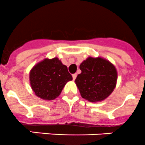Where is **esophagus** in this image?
<instances>
[{
  "instance_id": "esophagus-1",
  "label": "esophagus",
  "mask_w": 145,
  "mask_h": 145,
  "mask_svg": "<svg viewBox=\"0 0 145 145\" xmlns=\"http://www.w3.org/2000/svg\"><path fill=\"white\" fill-rule=\"evenodd\" d=\"M77 78V74H73V75H72V79L75 80V78Z\"/></svg>"
}]
</instances>
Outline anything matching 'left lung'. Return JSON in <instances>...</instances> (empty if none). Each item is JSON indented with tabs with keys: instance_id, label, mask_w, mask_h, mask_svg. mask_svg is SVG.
<instances>
[{
	"instance_id": "left-lung-1",
	"label": "left lung",
	"mask_w": 145,
	"mask_h": 145,
	"mask_svg": "<svg viewBox=\"0 0 145 145\" xmlns=\"http://www.w3.org/2000/svg\"><path fill=\"white\" fill-rule=\"evenodd\" d=\"M81 73L75 83L83 99L91 102L106 99L116 87L117 72L109 61L101 57H88L80 65Z\"/></svg>"
}]
</instances>
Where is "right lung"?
I'll return each instance as SVG.
<instances>
[{"label":"right lung","mask_w":145,"mask_h":145,"mask_svg":"<svg viewBox=\"0 0 145 145\" xmlns=\"http://www.w3.org/2000/svg\"><path fill=\"white\" fill-rule=\"evenodd\" d=\"M31 88L38 97L44 100H54L62 92L67 82L72 80L66 65L57 57L44 59L30 71Z\"/></svg>","instance_id":"1"}]
</instances>
